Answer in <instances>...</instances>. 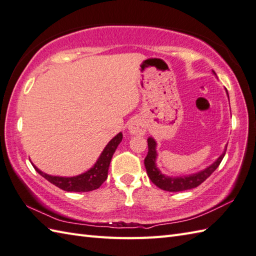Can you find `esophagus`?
Returning <instances> with one entry per match:
<instances>
[{
    "label": "esophagus",
    "mask_w": 256,
    "mask_h": 256,
    "mask_svg": "<svg viewBox=\"0 0 256 256\" xmlns=\"http://www.w3.org/2000/svg\"><path fill=\"white\" fill-rule=\"evenodd\" d=\"M128 130L132 134H144L146 132V124L142 119L134 118L129 124Z\"/></svg>",
    "instance_id": "1"
}]
</instances>
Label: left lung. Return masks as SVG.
Returning <instances> with one entry per match:
<instances>
[{
    "label": "left lung",
    "instance_id": "8db88e82",
    "mask_svg": "<svg viewBox=\"0 0 256 256\" xmlns=\"http://www.w3.org/2000/svg\"><path fill=\"white\" fill-rule=\"evenodd\" d=\"M156 147H157V142H154V139L152 137H149L148 138V154L147 157L144 158L146 170H147L148 176L152 184H154L158 188H160V189H162L164 191H169V192L186 191V190L194 189V188L200 186L202 182H204L208 176L216 171L218 166H220L226 151V147L223 154L214 161V162L200 172H196V174H190V176H168L161 174V171L157 168V164H156V159H157V156H158L157 151H156Z\"/></svg>",
    "mask_w": 256,
    "mask_h": 256
}]
</instances>
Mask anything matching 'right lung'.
Here are the masks:
<instances>
[{
	"mask_svg": "<svg viewBox=\"0 0 256 256\" xmlns=\"http://www.w3.org/2000/svg\"><path fill=\"white\" fill-rule=\"evenodd\" d=\"M122 132H119L117 136H114L110 142H108L105 149L102 150L100 157L98 158L94 166H92L90 170L80 176H68V178H66V176H50V174H44V172H42L40 169L36 168L34 164L33 166L42 176H44V178L48 181H50V184L58 186L60 189L64 191L88 192V191L96 190L107 179L109 164H110L112 154H114V151H116L118 144L122 142Z\"/></svg>",
	"mask_w": 256,
	"mask_h": 256,
	"instance_id": "add662e5",
	"label": "right lung"
}]
</instances>
